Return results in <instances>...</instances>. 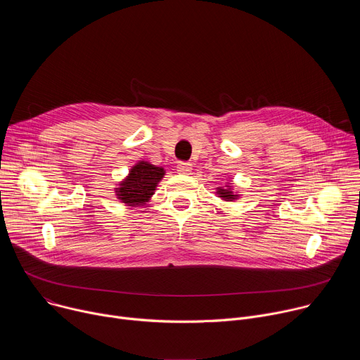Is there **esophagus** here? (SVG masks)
<instances>
[{"label": "esophagus", "mask_w": 360, "mask_h": 360, "mask_svg": "<svg viewBox=\"0 0 360 360\" xmlns=\"http://www.w3.org/2000/svg\"><path fill=\"white\" fill-rule=\"evenodd\" d=\"M176 171L182 175H188L192 171V164L191 162H179L176 165Z\"/></svg>", "instance_id": "obj_1"}]
</instances>
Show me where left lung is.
<instances>
[{"label":"left lung","instance_id":"1","mask_svg":"<svg viewBox=\"0 0 360 360\" xmlns=\"http://www.w3.org/2000/svg\"><path fill=\"white\" fill-rule=\"evenodd\" d=\"M218 191H217V193L219 195V198H222L224 200H229V202H232V200H235L239 195H236V193H233L232 192V188H231V185L229 184H226V189H224L222 186H219V188H217Z\"/></svg>","mask_w":360,"mask_h":360}]
</instances>
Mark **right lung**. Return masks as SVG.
<instances>
[{
    "mask_svg": "<svg viewBox=\"0 0 360 360\" xmlns=\"http://www.w3.org/2000/svg\"><path fill=\"white\" fill-rule=\"evenodd\" d=\"M165 169L152 165L146 161H139L134 165L128 176L118 184L117 196L127 205H143L155 192L160 181L164 178Z\"/></svg>",
    "mask_w": 360,
    "mask_h": 360,
    "instance_id": "1",
    "label": "right lung"
}]
</instances>
